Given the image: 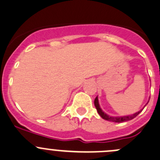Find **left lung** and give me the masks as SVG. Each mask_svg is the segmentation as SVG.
Here are the masks:
<instances>
[{
    "label": "left lung",
    "mask_w": 160,
    "mask_h": 160,
    "mask_svg": "<svg viewBox=\"0 0 160 160\" xmlns=\"http://www.w3.org/2000/svg\"><path fill=\"white\" fill-rule=\"evenodd\" d=\"M148 102H149V100L148 101V102L146 103V105L148 103ZM94 105H95L96 109H97L98 112V114L100 115L101 117H102V119H106V120H108V121L115 122V123H123V122H126V121H128V120H131V119H133L134 118H135L136 116H137L138 115L139 113H140L142 111V110H140L139 112H138L134 113V114H133V115H130V116H119V117H116V116H108V115H107L106 113H105L103 111H102V108H100V105H99L98 99V97H96L95 99H94ZM145 105L144 106V108L145 107Z\"/></svg>",
    "instance_id": "obj_1"
}]
</instances>
